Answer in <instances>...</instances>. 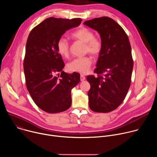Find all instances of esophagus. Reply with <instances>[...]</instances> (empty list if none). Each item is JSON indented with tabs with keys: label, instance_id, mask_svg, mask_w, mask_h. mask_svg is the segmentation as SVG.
Wrapping results in <instances>:
<instances>
[{
	"label": "esophagus",
	"instance_id": "34e87169",
	"mask_svg": "<svg viewBox=\"0 0 157 157\" xmlns=\"http://www.w3.org/2000/svg\"><path fill=\"white\" fill-rule=\"evenodd\" d=\"M85 79H86V78H85L84 75H81V76H80V79H81V81H84L85 80Z\"/></svg>",
	"mask_w": 157,
	"mask_h": 157
}]
</instances>
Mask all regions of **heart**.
I'll return each mask as SVG.
<instances>
[{
  "label": "heart",
  "mask_w": 157,
  "mask_h": 157,
  "mask_svg": "<svg viewBox=\"0 0 157 157\" xmlns=\"http://www.w3.org/2000/svg\"><path fill=\"white\" fill-rule=\"evenodd\" d=\"M73 38L85 43V52L94 56L100 55L102 49V43L101 40L94 38V33L87 28L82 27L71 34ZM57 50L64 57H68L70 53V44L66 39L61 38L57 42ZM92 64V60L89 56L77 58L71 61L68 68L71 71L86 73Z\"/></svg>",
  "instance_id": "heart-1"
}]
</instances>
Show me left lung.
Returning a JSON list of instances; mask_svg holds the SVG:
<instances>
[{"instance_id": "8db88e82", "label": "left lung", "mask_w": 157, "mask_h": 157, "mask_svg": "<svg viewBox=\"0 0 157 157\" xmlns=\"http://www.w3.org/2000/svg\"><path fill=\"white\" fill-rule=\"evenodd\" d=\"M84 24L99 33L102 43L94 70L98 76H87L91 85L89 107L96 113H109L122 103L130 86L133 62L129 40L124 29L108 17Z\"/></svg>"}]
</instances>
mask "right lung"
<instances>
[{
    "label": "right lung",
    "mask_w": 157,
    "mask_h": 157,
    "mask_svg": "<svg viewBox=\"0 0 157 157\" xmlns=\"http://www.w3.org/2000/svg\"><path fill=\"white\" fill-rule=\"evenodd\" d=\"M79 18L71 20L50 17L30 32L26 44L24 70L26 86L36 105L48 113L68 109L71 105V89L80 81V75L68 74L57 50L62 35L80 25Z\"/></svg>",
    "instance_id": "obj_1"
}]
</instances>
